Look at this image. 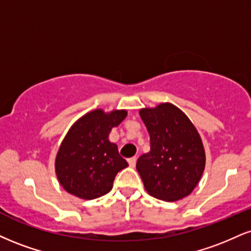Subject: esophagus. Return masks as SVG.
I'll return each instance as SVG.
<instances>
[{"label":"esophagus","instance_id":"1","mask_svg":"<svg viewBox=\"0 0 251 251\" xmlns=\"http://www.w3.org/2000/svg\"><path fill=\"white\" fill-rule=\"evenodd\" d=\"M127 161H128V164H129V166H131V167H134L135 164H137V158H135V156H132V158H129Z\"/></svg>","mask_w":251,"mask_h":251}]
</instances>
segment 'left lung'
<instances>
[{
	"instance_id": "8db88e82",
	"label": "left lung",
	"mask_w": 251,
	"mask_h": 251,
	"mask_svg": "<svg viewBox=\"0 0 251 251\" xmlns=\"http://www.w3.org/2000/svg\"><path fill=\"white\" fill-rule=\"evenodd\" d=\"M139 114L151 140V151L137 161L145 189L150 195L168 202L189 195L206 165L203 144L195 126L170 102L141 108Z\"/></svg>"
}]
</instances>
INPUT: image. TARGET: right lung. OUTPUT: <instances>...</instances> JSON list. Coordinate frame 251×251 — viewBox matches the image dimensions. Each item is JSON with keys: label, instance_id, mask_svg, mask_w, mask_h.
I'll list each match as a JSON object with an SVG mask.
<instances>
[{"label": "right lung", "instance_id": "obj_1", "mask_svg": "<svg viewBox=\"0 0 251 251\" xmlns=\"http://www.w3.org/2000/svg\"><path fill=\"white\" fill-rule=\"evenodd\" d=\"M126 116L125 110L105 113L97 108L71 126L55 162L57 179L66 192L93 200L112 189L117 173L128 164L120 156L117 145L108 140V134Z\"/></svg>", "mask_w": 251, "mask_h": 251}]
</instances>
